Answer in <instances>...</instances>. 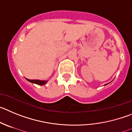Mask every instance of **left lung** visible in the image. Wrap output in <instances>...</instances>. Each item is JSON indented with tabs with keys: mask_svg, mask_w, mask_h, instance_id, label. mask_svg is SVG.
I'll list each match as a JSON object with an SVG mask.
<instances>
[{
	"mask_svg": "<svg viewBox=\"0 0 132 132\" xmlns=\"http://www.w3.org/2000/svg\"><path fill=\"white\" fill-rule=\"evenodd\" d=\"M107 84H105V85H107Z\"/></svg>",
	"mask_w": 132,
	"mask_h": 132,
	"instance_id": "left-lung-1",
	"label": "left lung"
}]
</instances>
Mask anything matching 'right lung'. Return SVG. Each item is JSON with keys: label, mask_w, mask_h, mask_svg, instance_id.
Segmentation results:
<instances>
[{"label": "right lung", "mask_w": 132, "mask_h": 132, "mask_svg": "<svg viewBox=\"0 0 132 132\" xmlns=\"http://www.w3.org/2000/svg\"><path fill=\"white\" fill-rule=\"evenodd\" d=\"M28 81L32 83V84H37V85H44L45 84H46L47 83L48 81L45 80H38V79H26Z\"/></svg>", "instance_id": "right-lung-1"}]
</instances>
